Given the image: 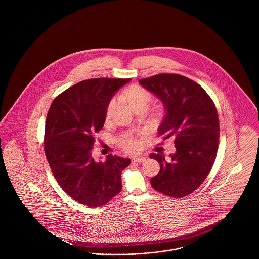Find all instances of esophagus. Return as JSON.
Wrapping results in <instances>:
<instances>
[{
  "instance_id": "34e87169",
  "label": "esophagus",
  "mask_w": 259,
  "mask_h": 259,
  "mask_svg": "<svg viewBox=\"0 0 259 259\" xmlns=\"http://www.w3.org/2000/svg\"><path fill=\"white\" fill-rule=\"evenodd\" d=\"M144 161H146V157H136L133 158L134 163H143Z\"/></svg>"
}]
</instances>
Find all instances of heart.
Instances as JSON below:
<instances>
[{"label":"heart","mask_w":259,"mask_h":259,"mask_svg":"<svg viewBox=\"0 0 259 259\" xmlns=\"http://www.w3.org/2000/svg\"><path fill=\"white\" fill-rule=\"evenodd\" d=\"M122 97L126 101L130 103L132 108L135 110L138 107H147L148 108L149 103L151 102L152 95L151 93L144 87L139 85H132L126 88L122 93ZM116 101L115 99H111L109 102L107 109H106V117L110 118L115 108ZM121 148L128 152H135L138 151L140 148V142L137 140L133 135L125 136L123 140L120 143Z\"/></svg>","instance_id":"heart-1"}]
</instances>
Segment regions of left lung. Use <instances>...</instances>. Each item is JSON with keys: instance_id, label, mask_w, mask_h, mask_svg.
Instances as JSON below:
<instances>
[{"instance_id": "1", "label": "left lung", "mask_w": 259, "mask_h": 259, "mask_svg": "<svg viewBox=\"0 0 259 259\" xmlns=\"http://www.w3.org/2000/svg\"><path fill=\"white\" fill-rule=\"evenodd\" d=\"M139 82L163 103L166 115L158 133L164 140L172 138L176 147L169 160L159 153L149 155L160 164L151 186L165 195L185 197L202 185L215 160L220 139L215 106L202 87L181 74H156Z\"/></svg>"}]
</instances>
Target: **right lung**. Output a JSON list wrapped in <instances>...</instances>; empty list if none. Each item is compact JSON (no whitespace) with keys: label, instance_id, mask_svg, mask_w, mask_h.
<instances>
[{"label":"right lung","instance_id":"obj_1","mask_svg":"<svg viewBox=\"0 0 259 259\" xmlns=\"http://www.w3.org/2000/svg\"><path fill=\"white\" fill-rule=\"evenodd\" d=\"M130 78H91L68 88L53 100L46 120L45 153L62 189L78 203L96 208L106 205L122 188L121 172L129 158L92 157L95 134L106 120L114 93Z\"/></svg>","mask_w":259,"mask_h":259}]
</instances>
